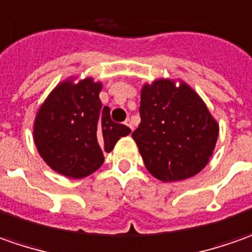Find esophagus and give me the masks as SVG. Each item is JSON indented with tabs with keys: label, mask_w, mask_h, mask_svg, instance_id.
Returning a JSON list of instances; mask_svg holds the SVG:
<instances>
[{
	"label": "esophagus",
	"mask_w": 252,
	"mask_h": 252,
	"mask_svg": "<svg viewBox=\"0 0 252 252\" xmlns=\"http://www.w3.org/2000/svg\"><path fill=\"white\" fill-rule=\"evenodd\" d=\"M124 124H126V126H128V128H129V129H131V131H132V129H134V126H132V121H131V120H129V118H126V121H124Z\"/></svg>",
	"instance_id": "1"
}]
</instances>
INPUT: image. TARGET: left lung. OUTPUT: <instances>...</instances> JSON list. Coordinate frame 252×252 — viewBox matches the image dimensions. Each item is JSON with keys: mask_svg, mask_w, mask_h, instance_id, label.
I'll use <instances>...</instances> for the list:
<instances>
[{"mask_svg": "<svg viewBox=\"0 0 252 252\" xmlns=\"http://www.w3.org/2000/svg\"><path fill=\"white\" fill-rule=\"evenodd\" d=\"M139 113L141 124L132 138L153 177L181 181L208 164L219 124L188 83L167 78L143 83Z\"/></svg>", "mask_w": 252, "mask_h": 252, "instance_id": "8db88e82", "label": "left lung"}]
</instances>
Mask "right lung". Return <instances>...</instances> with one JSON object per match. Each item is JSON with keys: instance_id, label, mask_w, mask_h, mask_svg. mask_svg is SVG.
<instances>
[{"instance_id": "1", "label": "right lung", "mask_w": 252, "mask_h": 252, "mask_svg": "<svg viewBox=\"0 0 252 252\" xmlns=\"http://www.w3.org/2000/svg\"><path fill=\"white\" fill-rule=\"evenodd\" d=\"M103 83L88 76L76 82L68 78L50 92L33 123L37 152L51 169L69 178L94 173L128 126L114 123L107 106L101 107Z\"/></svg>"}]
</instances>
